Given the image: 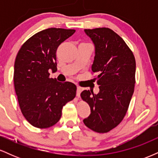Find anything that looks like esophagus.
<instances>
[{
  "instance_id": "34e87169",
  "label": "esophagus",
  "mask_w": 158,
  "mask_h": 158,
  "mask_svg": "<svg viewBox=\"0 0 158 158\" xmlns=\"http://www.w3.org/2000/svg\"><path fill=\"white\" fill-rule=\"evenodd\" d=\"M81 92V88L80 87H77V96L78 97H80V94Z\"/></svg>"
}]
</instances>
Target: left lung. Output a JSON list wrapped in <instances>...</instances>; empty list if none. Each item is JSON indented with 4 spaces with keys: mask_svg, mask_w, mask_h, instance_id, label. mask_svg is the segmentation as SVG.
<instances>
[{
    "mask_svg": "<svg viewBox=\"0 0 158 158\" xmlns=\"http://www.w3.org/2000/svg\"><path fill=\"white\" fill-rule=\"evenodd\" d=\"M93 41L95 56L91 70L99 91L83 90L81 97L90 108L83 122L99 133H106L120 123L126 115L135 89L136 61L122 38L109 28L85 30Z\"/></svg>",
    "mask_w": 158,
    "mask_h": 158,
    "instance_id": "8db88e82",
    "label": "left lung"
}]
</instances>
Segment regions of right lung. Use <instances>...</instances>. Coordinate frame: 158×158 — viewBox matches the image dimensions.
<instances>
[{"label": "right lung", "mask_w": 158, "mask_h": 158, "mask_svg": "<svg viewBox=\"0 0 158 158\" xmlns=\"http://www.w3.org/2000/svg\"><path fill=\"white\" fill-rule=\"evenodd\" d=\"M75 30L48 28L30 38L18 52L14 85L23 117L32 126L46 128L61 118V110L74 99L77 86L50 77L57 70L56 50Z\"/></svg>", "instance_id": "obj_1"}]
</instances>
